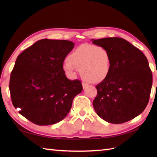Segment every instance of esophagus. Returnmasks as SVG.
I'll return each mask as SVG.
<instances>
[{
    "label": "esophagus",
    "instance_id": "34e87169",
    "mask_svg": "<svg viewBox=\"0 0 157 157\" xmlns=\"http://www.w3.org/2000/svg\"><path fill=\"white\" fill-rule=\"evenodd\" d=\"M82 88H83V89H85L86 87H88V84H87V83H86V82H83L82 83Z\"/></svg>",
    "mask_w": 157,
    "mask_h": 157
}]
</instances>
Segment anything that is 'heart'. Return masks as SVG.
<instances>
[{"instance_id":"b5f03b06","label":"heart","mask_w":157,"mask_h":157,"mask_svg":"<svg viewBox=\"0 0 157 157\" xmlns=\"http://www.w3.org/2000/svg\"><path fill=\"white\" fill-rule=\"evenodd\" d=\"M111 57L107 49L102 46L84 44L71 53L65 61L63 69L70 75L80 70L84 79L93 82H101L110 71Z\"/></svg>"}]
</instances>
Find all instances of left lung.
Segmentation results:
<instances>
[{"label":"left lung","instance_id":"obj_1","mask_svg":"<svg viewBox=\"0 0 157 157\" xmlns=\"http://www.w3.org/2000/svg\"><path fill=\"white\" fill-rule=\"evenodd\" d=\"M107 49L111 57L107 77L96 86L93 106L98 115L113 124H122L138 116L148 104L153 75L145 56L119 37L92 39Z\"/></svg>","mask_w":157,"mask_h":157}]
</instances>
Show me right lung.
<instances>
[{"mask_svg": "<svg viewBox=\"0 0 157 157\" xmlns=\"http://www.w3.org/2000/svg\"><path fill=\"white\" fill-rule=\"evenodd\" d=\"M74 46L69 40L44 39L17 56L9 84L12 101L34 124L51 125L64 119L82 92L81 82L69 80L63 68Z\"/></svg>", "mask_w": 157, "mask_h": 157, "instance_id": "1", "label": "right lung"}]
</instances>
